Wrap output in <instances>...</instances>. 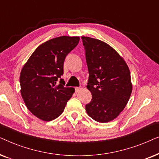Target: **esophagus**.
<instances>
[{
	"label": "esophagus",
	"mask_w": 159,
	"mask_h": 159,
	"mask_svg": "<svg viewBox=\"0 0 159 159\" xmlns=\"http://www.w3.org/2000/svg\"><path fill=\"white\" fill-rule=\"evenodd\" d=\"M80 90H81V88H75V92L76 93L79 92Z\"/></svg>",
	"instance_id": "1"
}]
</instances>
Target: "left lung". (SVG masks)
Returning <instances> with one entry per match:
<instances>
[{
  "label": "left lung",
  "mask_w": 159,
  "mask_h": 159,
  "mask_svg": "<svg viewBox=\"0 0 159 159\" xmlns=\"http://www.w3.org/2000/svg\"><path fill=\"white\" fill-rule=\"evenodd\" d=\"M89 71L87 88L92 93L86 111L98 122L114 120L128 103L132 91L129 69L111 46L98 39L82 37Z\"/></svg>",
  "instance_id": "1"
}]
</instances>
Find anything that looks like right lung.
Returning a JSON list of instances; mask_svg holds the SVG:
<instances>
[{"mask_svg": "<svg viewBox=\"0 0 159 159\" xmlns=\"http://www.w3.org/2000/svg\"><path fill=\"white\" fill-rule=\"evenodd\" d=\"M79 41L77 36L48 40L37 48L21 69V97L28 110L41 120L49 121L59 116L75 93V88L64 87V80L60 78L65 58Z\"/></svg>", "mask_w": 159, "mask_h": 159, "instance_id": "add662e5", "label": "right lung"}]
</instances>
